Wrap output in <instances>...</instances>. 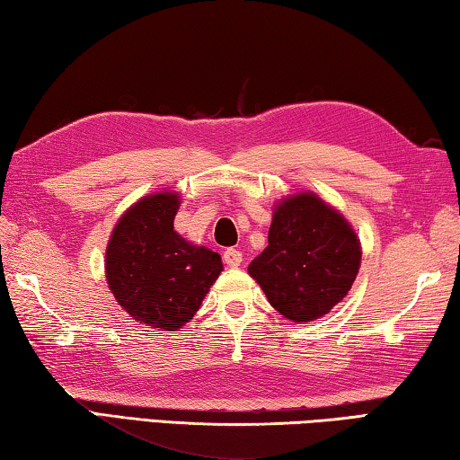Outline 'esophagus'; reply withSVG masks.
<instances>
[{
    "instance_id": "esophagus-1",
    "label": "esophagus",
    "mask_w": 460,
    "mask_h": 460,
    "mask_svg": "<svg viewBox=\"0 0 460 460\" xmlns=\"http://www.w3.org/2000/svg\"><path fill=\"white\" fill-rule=\"evenodd\" d=\"M224 262L232 269L240 267V262H243V252H240L238 248H228V251H224Z\"/></svg>"
}]
</instances>
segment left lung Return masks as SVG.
<instances>
[{
  "label": "left lung",
  "instance_id": "left-lung-1",
  "mask_svg": "<svg viewBox=\"0 0 460 460\" xmlns=\"http://www.w3.org/2000/svg\"><path fill=\"white\" fill-rule=\"evenodd\" d=\"M360 257L350 222L314 191H297L273 206L269 246L248 265V275L283 318L304 323L349 296Z\"/></svg>",
  "mask_w": 460,
  "mask_h": 460
}]
</instances>
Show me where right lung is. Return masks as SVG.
Segmentation results:
<instances>
[{
    "mask_svg": "<svg viewBox=\"0 0 460 460\" xmlns=\"http://www.w3.org/2000/svg\"><path fill=\"white\" fill-rule=\"evenodd\" d=\"M177 191H156L119 216L105 248V279L122 310L150 328L177 332L224 270L222 257L175 232Z\"/></svg>",
    "mask_w": 460,
    "mask_h": 460,
    "instance_id": "right-lung-1",
    "label": "right lung"
}]
</instances>
